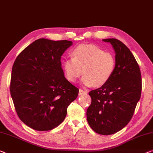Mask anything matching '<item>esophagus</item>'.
Returning <instances> with one entry per match:
<instances>
[{
    "instance_id": "1",
    "label": "esophagus",
    "mask_w": 153,
    "mask_h": 153,
    "mask_svg": "<svg viewBox=\"0 0 153 153\" xmlns=\"http://www.w3.org/2000/svg\"><path fill=\"white\" fill-rule=\"evenodd\" d=\"M86 93H87V92L85 91V90H81V89L79 90V95L85 94H86Z\"/></svg>"
}]
</instances>
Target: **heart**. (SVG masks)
Returning a JSON list of instances; mask_svg holds the SVG:
<instances>
[{"label": "heart", "instance_id": "b5f03b06", "mask_svg": "<svg viewBox=\"0 0 153 153\" xmlns=\"http://www.w3.org/2000/svg\"><path fill=\"white\" fill-rule=\"evenodd\" d=\"M73 58L63 62L66 79L75 82L83 74L82 84L86 87L101 86L109 81L116 68V59L111 52L94 45L82 44L73 51Z\"/></svg>", "mask_w": 153, "mask_h": 153}]
</instances>
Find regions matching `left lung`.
I'll use <instances>...</instances> for the list:
<instances>
[{"mask_svg": "<svg viewBox=\"0 0 153 153\" xmlns=\"http://www.w3.org/2000/svg\"><path fill=\"white\" fill-rule=\"evenodd\" d=\"M103 41L113 48L116 68L109 81L89 92L92 102L86 115L94 132L109 135L123 129L131 119L141 97V76L127 46L116 39Z\"/></svg>", "mask_w": 153, "mask_h": 153, "instance_id": "1", "label": "left lung"}]
</instances>
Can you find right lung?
Instances as JSON below:
<instances>
[{
  "label": "right lung",
  "instance_id": "obj_1",
  "mask_svg": "<svg viewBox=\"0 0 153 153\" xmlns=\"http://www.w3.org/2000/svg\"><path fill=\"white\" fill-rule=\"evenodd\" d=\"M72 45L67 40L39 39L15 60L10 93L20 119L39 131L54 129L63 122L67 108L79 89L64 76L61 59Z\"/></svg>",
  "mask_w": 153,
  "mask_h": 153
}]
</instances>
